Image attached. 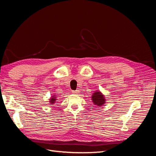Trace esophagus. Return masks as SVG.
Returning <instances> with one entry per match:
<instances>
[{"label":"esophagus","mask_w":156,"mask_h":156,"mask_svg":"<svg viewBox=\"0 0 156 156\" xmlns=\"http://www.w3.org/2000/svg\"><path fill=\"white\" fill-rule=\"evenodd\" d=\"M72 93H73V94H78L79 93V90H77L73 91V92H72Z\"/></svg>","instance_id":"34e87169"}]
</instances>
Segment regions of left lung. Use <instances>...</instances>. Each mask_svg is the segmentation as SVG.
I'll list each match as a JSON object with an SVG mask.
<instances>
[{"label": "left lung", "mask_w": 156, "mask_h": 156, "mask_svg": "<svg viewBox=\"0 0 156 156\" xmlns=\"http://www.w3.org/2000/svg\"><path fill=\"white\" fill-rule=\"evenodd\" d=\"M105 96L103 95L100 90H96L94 92L91 96L92 101L96 107H102L106 102Z\"/></svg>", "instance_id": "8db88e82"}]
</instances>
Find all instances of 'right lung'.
I'll return each instance as SVG.
<instances>
[{
  "mask_svg": "<svg viewBox=\"0 0 156 156\" xmlns=\"http://www.w3.org/2000/svg\"><path fill=\"white\" fill-rule=\"evenodd\" d=\"M56 100H57V99H56V96L55 94H54V95L52 96L49 100V102L50 103V105H54L55 102H56Z\"/></svg>",
  "mask_w": 156,
  "mask_h": 156,
  "instance_id": "right-lung-1",
  "label": "right lung"
}]
</instances>
